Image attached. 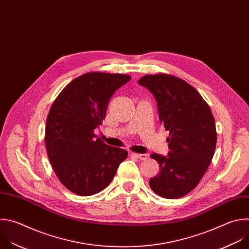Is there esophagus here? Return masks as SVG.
<instances>
[{
    "instance_id": "34e87169",
    "label": "esophagus",
    "mask_w": 249,
    "mask_h": 249,
    "mask_svg": "<svg viewBox=\"0 0 249 249\" xmlns=\"http://www.w3.org/2000/svg\"><path fill=\"white\" fill-rule=\"evenodd\" d=\"M131 156H133L139 160H145L148 157V155H146V154H137V153H131Z\"/></svg>"
}]
</instances>
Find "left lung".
I'll use <instances>...</instances> for the list:
<instances>
[{
	"label": "left lung",
	"instance_id": "obj_1",
	"mask_svg": "<svg viewBox=\"0 0 249 249\" xmlns=\"http://www.w3.org/2000/svg\"><path fill=\"white\" fill-rule=\"evenodd\" d=\"M138 84L153 94L160 123L170 131L168 155L151 154L160 172L149 184L162 197H182L199 183L214 156L217 142L214 117L197 90L178 77L147 74Z\"/></svg>",
	"mask_w": 249,
	"mask_h": 249
}]
</instances>
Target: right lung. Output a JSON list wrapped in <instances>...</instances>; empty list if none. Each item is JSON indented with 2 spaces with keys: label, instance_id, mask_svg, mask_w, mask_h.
I'll list each match as a JSON object with an SVG mask.
<instances>
[{
  "label": "right lung",
  "instance_id": "add662e5",
  "mask_svg": "<svg viewBox=\"0 0 249 249\" xmlns=\"http://www.w3.org/2000/svg\"><path fill=\"white\" fill-rule=\"evenodd\" d=\"M129 80V75L120 73L82 74L64 88L49 112V160L60 181L77 195L106 188L127 157V151L105 144L93 130L105 119L112 95Z\"/></svg>",
  "mask_w": 249,
  "mask_h": 249
}]
</instances>
